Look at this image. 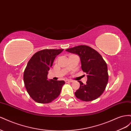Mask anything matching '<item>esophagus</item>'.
Returning <instances> with one entry per match:
<instances>
[{
	"mask_svg": "<svg viewBox=\"0 0 131 131\" xmlns=\"http://www.w3.org/2000/svg\"><path fill=\"white\" fill-rule=\"evenodd\" d=\"M65 82H66V83H68V82H73V81L72 80H66L65 81Z\"/></svg>",
	"mask_w": 131,
	"mask_h": 131,
	"instance_id": "obj_1",
	"label": "esophagus"
}]
</instances>
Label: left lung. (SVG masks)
I'll list each match as a JSON object with an SVG mask.
<instances>
[{"label": "left lung", "instance_id": "left-lung-1", "mask_svg": "<svg viewBox=\"0 0 131 131\" xmlns=\"http://www.w3.org/2000/svg\"><path fill=\"white\" fill-rule=\"evenodd\" d=\"M66 51L79 55L82 70L88 77L86 84L78 81L80 86L75 92V96L85 102L96 100L103 93L108 82L106 62L97 51L86 45L77 46Z\"/></svg>", "mask_w": 131, "mask_h": 131}]
</instances>
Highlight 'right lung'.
Listing matches in <instances>:
<instances>
[{"instance_id":"add662e5","label":"right lung","mask_w":131,"mask_h":131,"mask_svg":"<svg viewBox=\"0 0 131 131\" xmlns=\"http://www.w3.org/2000/svg\"><path fill=\"white\" fill-rule=\"evenodd\" d=\"M63 49H44L33 55L23 74L25 86L30 97L39 103L52 102L61 93L64 81L47 80L54 59Z\"/></svg>"}]
</instances>
